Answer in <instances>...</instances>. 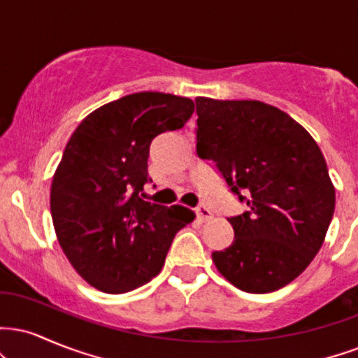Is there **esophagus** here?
I'll use <instances>...</instances> for the list:
<instances>
[{"instance_id": "1", "label": "esophagus", "mask_w": 358, "mask_h": 358, "mask_svg": "<svg viewBox=\"0 0 358 358\" xmlns=\"http://www.w3.org/2000/svg\"><path fill=\"white\" fill-rule=\"evenodd\" d=\"M196 215H199V219L202 220V222H207V220H210L212 219V210L208 207H205V205H199V207H196Z\"/></svg>"}]
</instances>
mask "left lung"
<instances>
[{
	"instance_id": "1",
	"label": "left lung",
	"mask_w": 358,
	"mask_h": 358,
	"mask_svg": "<svg viewBox=\"0 0 358 358\" xmlns=\"http://www.w3.org/2000/svg\"><path fill=\"white\" fill-rule=\"evenodd\" d=\"M195 102L196 153L215 162L249 207L229 219L234 241L212 254L215 268L245 293L276 291L310 266L334 217L335 187L322 150L299 122L266 102Z\"/></svg>"
}]
</instances>
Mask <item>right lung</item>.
<instances>
[{
    "mask_svg": "<svg viewBox=\"0 0 358 358\" xmlns=\"http://www.w3.org/2000/svg\"><path fill=\"white\" fill-rule=\"evenodd\" d=\"M193 110L188 97L129 94L92 110L69 139L52 180V220L72 268L96 289L121 294L150 282L175 234L195 219L182 205L139 199L151 141Z\"/></svg>",
    "mask_w": 358,
    "mask_h": 358,
    "instance_id": "obj_1",
    "label": "right lung"
}]
</instances>
